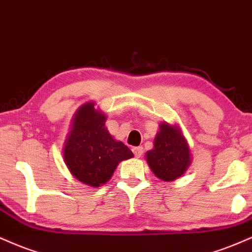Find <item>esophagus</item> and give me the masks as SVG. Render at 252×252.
I'll list each match as a JSON object with an SVG mask.
<instances>
[{"label":"esophagus","instance_id":"34e87169","mask_svg":"<svg viewBox=\"0 0 252 252\" xmlns=\"http://www.w3.org/2000/svg\"><path fill=\"white\" fill-rule=\"evenodd\" d=\"M133 153H134V156L137 157V158H140L141 156H143L144 151H143V147L138 146V147H133Z\"/></svg>","mask_w":252,"mask_h":252}]
</instances>
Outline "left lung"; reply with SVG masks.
Returning <instances> with one entry per match:
<instances>
[{
  "label": "left lung",
  "mask_w": 252,
  "mask_h": 252,
  "mask_svg": "<svg viewBox=\"0 0 252 252\" xmlns=\"http://www.w3.org/2000/svg\"><path fill=\"white\" fill-rule=\"evenodd\" d=\"M155 147L146 153V160L153 173L164 182L177 179L190 165V150L177 127L160 124Z\"/></svg>",
  "instance_id": "left-lung-1"
}]
</instances>
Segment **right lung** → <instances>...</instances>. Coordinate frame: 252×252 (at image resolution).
<instances>
[{
    "mask_svg": "<svg viewBox=\"0 0 252 252\" xmlns=\"http://www.w3.org/2000/svg\"><path fill=\"white\" fill-rule=\"evenodd\" d=\"M105 123V114L95 111L94 103H86L74 117L63 150L64 162L70 173L94 188L111 179L121 160L133 157L125 144L109 134Z\"/></svg>",
    "mask_w": 252,
    "mask_h": 252,
    "instance_id": "right-lung-1",
    "label": "right lung"
}]
</instances>
